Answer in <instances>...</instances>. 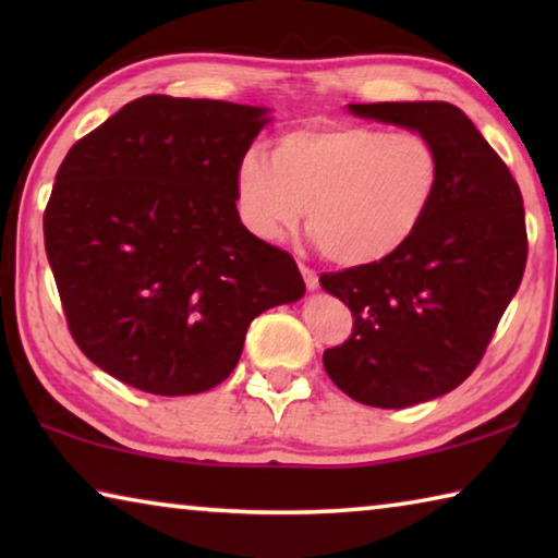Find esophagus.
<instances>
[{
	"label": "esophagus",
	"mask_w": 558,
	"mask_h": 558,
	"mask_svg": "<svg viewBox=\"0 0 558 558\" xmlns=\"http://www.w3.org/2000/svg\"><path fill=\"white\" fill-rule=\"evenodd\" d=\"M300 272H302V278H305L307 290H317V286H319L317 272H315L313 268H310V266H305V263H300Z\"/></svg>",
	"instance_id": "34e87169"
}]
</instances>
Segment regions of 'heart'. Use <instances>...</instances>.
Instances as JSON below:
<instances>
[{
	"instance_id": "heart-1",
	"label": "heart",
	"mask_w": 558,
	"mask_h": 558,
	"mask_svg": "<svg viewBox=\"0 0 558 558\" xmlns=\"http://www.w3.org/2000/svg\"><path fill=\"white\" fill-rule=\"evenodd\" d=\"M442 184V155L421 132L315 120L282 132L270 159L235 167V199L248 229L276 241L305 211L307 231L337 266H372L426 223Z\"/></svg>"
}]
</instances>
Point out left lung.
<instances>
[{
	"instance_id": "1",
	"label": "left lung",
	"mask_w": 558,
	"mask_h": 558,
	"mask_svg": "<svg viewBox=\"0 0 558 558\" xmlns=\"http://www.w3.org/2000/svg\"><path fill=\"white\" fill-rule=\"evenodd\" d=\"M349 110L421 132L442 155L438 199L401 251L319 276L354 317L347 342L325 349L329 379L359 403L405 409L452 391L483 359L524 276L522 192L450 102H354Z\"/></svg>"
}]
</instances>
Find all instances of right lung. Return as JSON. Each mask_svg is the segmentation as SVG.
<instances>
[{"mask_svg": "<svg viewBox=\"0 0 558 558\" xmlns=\"http://www.w3.org/2000/svg\"><path fill=\"white\" fill-rule=\"evenodd\" d=\"M266 108L143 96L75 143L44 243L83 354L157 396L214 389L263 310L305 295L288 251L235 209V167Z\"/></svg>", "mask_w": 558, "mask_h": 558, "instance_id": "obj_1", "label": "right lung"}]
</instances>
